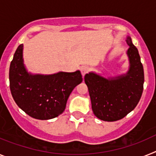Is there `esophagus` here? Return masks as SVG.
<instances>
[{
    "instance_id": "esophagus-1",
    "label": "esophagus",
    "mask_w": 156,
    "mask_h": 156,
    "mask_svg": "<svg viewBox=\"0 0 156 156\" xmlns=\"http://www.w3.org/2000/svg\"><path fill=\"white\" fill-rule=\"evenodd\" d=\"M89 71H90V68H89L88 66H82V67L81 68V73H82L83 77H84L85 74H86V73H88Z\"/></svg>"
}]
</instances>
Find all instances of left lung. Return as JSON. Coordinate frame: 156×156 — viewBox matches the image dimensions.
<instances>
[{
	"label": "left lung",
	"mask_w": 156,
	"mask_h": 156,
	"mask_svg": "<svg viewBox=\"0 0 156 156\" xmlns=\"http://www.w3.org/2000/svg\"><path fill=\"white\" fill-rule=\"evenodd\" d=\"M126 42L130 64L126 74L108 78L94 72L85 75L93 112L104 121L124 118L136 108L142 95L144 74L140 57L130 36H127Z\"/></svg>",
	"instance_id": "1"
}]
</instances>
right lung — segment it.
<instances>
[{
	"mask_svg": "<svg viewBox=\"0 0 156 156\" xmlns=\"http://www.w3.org/2000/svg\"><path fill=\"white\" fill-rule=\"evenodd\" d=\"M23 44L14 54L9 68L12 96L18 106L38 120H49L62 114L67 99L76 86L82 82L79 70L54 74H32L23 64Z\"/></svg>",
	"mask_w": 156,
	"mask_h": 156,
	"instance_id": "1",
	"label": "right lung"
}]
</instances>
